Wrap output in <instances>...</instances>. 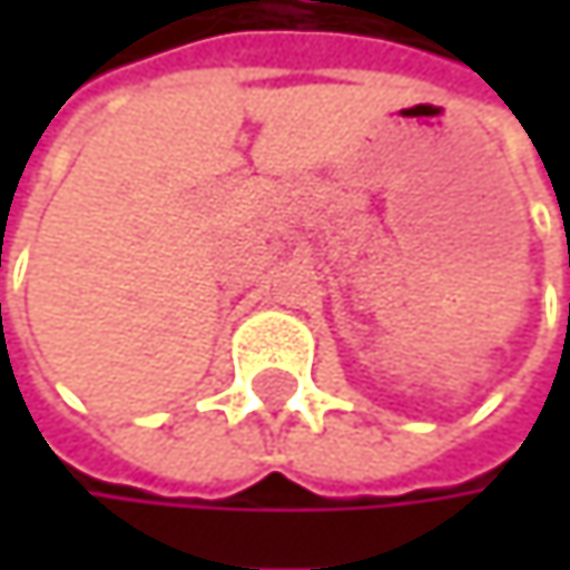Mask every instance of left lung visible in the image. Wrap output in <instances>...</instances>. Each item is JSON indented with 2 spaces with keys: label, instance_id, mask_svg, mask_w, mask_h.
Segmentation results:
<instances>
[{
  "label": "left lung",
  "instance_id": "8db88e82",
  "mask_svg": "<svg viewBox=\"0 0 570 570\" xmlns=\"http://www.w3.org/2000/svg\"><path fill=\"white\" fill-rule=\"evenodd\" d=\"M568 316H570V306H568Z\"/></svg>",
  "mask_w": 570,
  "mask_h": 570
}]
</instances>
